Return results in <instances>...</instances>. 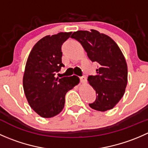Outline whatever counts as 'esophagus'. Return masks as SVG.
<instances>
[{"instance_id":"esophagus-1","label":"esophagus","mask_w":148,"mask_h":148,"mask_svg":"<svg viewBox=\"0 0 148 148\" xmlns=\"http://www.w3.org/2000/svg\"><path fill=\"white\" fill-rule=\"evenodd\" d=\"M80 82H81L82 83H84L86 82V77L85 76H82V77H80Z\"/></svg>"}]
</instances>
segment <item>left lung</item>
Masks as SVG:
<instances>
[{
  "mask_svg": "<svg viewBox=\"0 0 148 148\" xmlns=\"http://www.w3.org/2000/svg\"><path fill=\"white\" fill-rule=\"evenodd\" d=\"M71 37L81 43L92 62L99 64L96 75L87 79L97 95L89 105L97 111L111 110L123 97L127 83V66L120 49L110 37L96 30L76 31Z\"/></svg>",
  "mask_w": 148,
  "mask_h": 148,
  "instance_id": "obj_1",
  "label": "left lung"
}]
</instances>
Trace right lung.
Returning <instances> with one entry per match:
<instances>
[{
  "mask_svg": "<svg viewBox=\"0 0 148 148\" xmlns=\"http://www.w3.org/2000/svg\"><path fill=\"white\" fill-rule=\"evenodd\" d=\"M71 33L60 32L44 37L34 45L27 59L23 90L31 108L44 118L54 117L62 111L66 92L79 82L77 76L55 77L64 66L62 46Z\"/></svg>",
  "mask_w": 148,
  "mask_h": 148,
  "instance_id": "right-lung-1",
  "label": "right lung"
}]
</instances>
